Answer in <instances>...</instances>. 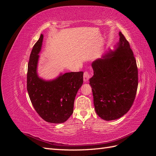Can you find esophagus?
Wrapping results in <instances>:
<instances>
[{
	"mask_svg": "<svg viewBox=\"0 0 156 156\" xmlns=\"http://www.w3.org/2000/svg\"><path fill=\"white\" fill-rule=\"evenodd\" d=\"M90 75L88 72H84V75H83V79H84V82H87L88 80L90 78Z\"/></svg>",
	"mask_w": 156,
	"mask_h": 156,
	"instance_id": "1",
	"label": "esophagus"
}]
</instances>
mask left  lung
Here are the masks:
<instances>
[{"instance_id": "8db88e82", "label": "left lung", "mask_w": 156, "mask_h": 156, "mask_svg": "<svg viewBox=\"0 0 156 156\" xmlns=\"http://www.w3.org/2000/svg\"><path fill=\"white\" fill-rule=\"evenodd\" d=\"M114 51L92 63L90 79L97 115L109 121L119 119L130 109L138 87V69L128 41L119 32Z\"/></svg>"}]
</instances>
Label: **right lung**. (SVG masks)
Wrapping results in <instances>:
<instances>
[{"label": "right lung", "mask_w": 156, "mask_h": 156, "mask_svg": "<svg viewBox=\"0 0 156 156\" xmlns=\"http://www.w3.org/2000/svg\"><path fill=\"white\" fill-rule=\"evenodd\" d=\"M44 36L32 49L28 64L27 91L34 109L42 119L53 124L66 121L73 112L76 94L83 83V72H69L53 81H45L37 73Z\"/></svg>", "instance_id": "1"}]
</instances>
